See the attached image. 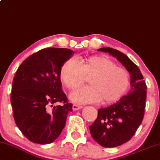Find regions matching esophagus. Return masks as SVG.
<instances>
[{"mask_svg": "<svg viewBox=\"0 0 160 160\" xmlns=\"http://www.w3.org/2000/svg\"><path fill=\"white\" fill-rule=\"evenodd\" d=\"M82 107H83L82 106L77 105V104H73V105H72V109H73V110H78V109H82Z\"/></svg>", "mask_w": 160, "mask_h": 160, "instance_id": "esophagus-1", "label": "esophagus"}]
</instances>
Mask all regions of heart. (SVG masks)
Listing matches in <instances>:
<instances>
[{
  "label": "heart",
  "instance_id": "heart-1",
  "mask_svg": "<svg viewBox=\"0 0 160 160\" xmlns=\"http://www.w3.org/2000/svg\"><path fill=\"white\" fill-rule=\"evenodd\" d=\"M87 76H91V85L78 88L70 94L75 103H98L102 100L104 103H112L123 96L130 83L127 70L104 56L91 57L82 64L69 59L61 68V80L69 89L82 85Z\"/></svg>",
  "mask_w": 160,
  "mask_h": 160
}]
</instances>
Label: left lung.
<instances>
[{
    "instance_id": "obj_1",
    "label": "left lung",
    "mask_w": 160,
    "mask_h": 160,
    "mask_svg": "<svg viewBox=\"0 0 160 160\" xmlns=\"http://www.w3.org/2000/svg\"><path fill=\"white\" fill-rule=\"evenodd\" d=\"M109 53L126 68L131 75V90L117 103L98 109V117L89 127L91 137L103 148H115L128 142L135 134L144 116L147 85L138 66L123 53L111 48Z\"/></svg>"
}]
</instances>
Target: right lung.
<instances>
[{"mask_svg":"<svg viewBox=\"0 0 160 160\" xmlns=\"http://www.w3.org/2000/svg\"><path fill=\"white\" fill-rule=\"evenodd\" d=\"M74 54L67 48H44L26 59L13 78L10 101L17 127L39 144L55 141L72 111L62 90L61 68ZM60 102L62 106L53 104Z\"/></svg>","mask_w":160,"mask_h":160,"instance_id":"right-lung-1","label":"right lung"}]
</instances>
